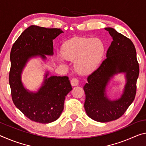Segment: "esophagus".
I'll return each mask as SVG.
<instances>
[{
  "mask_svg": "<svg viewBox=\"0 0 146 146\" xmlns=\"http://www.w3.org/2000/svg\"><path fill=\"white\" fill-rule=\"evenodd\" d=\"M71 86H75L78 85V84H79V82H78V80L77 79V78H73L71 80Z\"/></svg>",
  "mask_w": 146,
  "mask_h": 146,
  "instance_id": "esophagus-1",
  "label": "esophagus"
}]
</instances>
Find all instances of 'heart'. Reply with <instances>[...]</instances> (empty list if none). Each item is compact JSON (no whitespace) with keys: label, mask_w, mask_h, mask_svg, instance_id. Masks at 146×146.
Masks as SVG:
<instances>
[{"label":"heart","mask_w":146,"mask_h":146,"mask_svg":"<svg viewBox=\"0 0 146 146\" xmlns=\"http://www.w3.org/2000/svg\"><path fill=\"white\" fill-rule=\"evenodd\" d=\"M103 52L104 45L99 39L77 38L66 44L62 54L69 60H76L78 73L88 74L98 68Z\"/></svg>","instance_id":"heart-1"}]
</instances>
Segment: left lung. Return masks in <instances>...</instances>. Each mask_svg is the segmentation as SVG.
Listing matches in <instances>:
<instances>
[{"label":"left lung","instance_id":"1","mask_svg":"<svg viewBox=\"0 0 146 146\" xmlns=\"http://www.w3.org/2000/svg\"><path fill=\"white\" fill-rule=\"evenodd\" d=\"M105 29L113 41L106 52V58L88 77V82L84 86L86 112L90 118L102 123L118 119L131 105L136 96L139 75L133 43L114 29ZM119 73L125 74L126 83L120 98L111 100L107 96L106 88L114 75Z\"/></svg>","mask_w":146,"mask_h":146}]
</instances>
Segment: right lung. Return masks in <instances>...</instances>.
I'll use <instances>...</instances> for the list:
<instances>
[{"label":"right lung","mask_w":146,"mask_h":146,"mask_svg":"<svg viewBox=\"0 0 146 146\" xmlns=\"http://www.w3.org/2000/svg\"><path fill=\"white\" fill-rule=\"evenodd\" d=\"M61 33L64 32L60 29L31 25L22 32L11 50L9 83L13 102L25 116L40 123L59 118L65 98L72 87L66 76L49 77V71H46L41 87L37 92H31L23 84L22 73L32 58L40 57L45 61L46 55L52 56V41Z\"/></svg>","instance_id":"add662e5"}]
</instances>
